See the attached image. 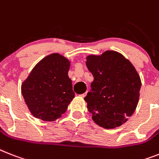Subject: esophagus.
<instances>
[{"instance_id":"esophagus-1","label":"esophagus","mask_w":159,"mask_h":159,"mask_svg":"<svg viewBox=\"0 0 159 159\" xmlns=\"http://www.w3.org/2000/svg\"><path fill=\"white\" fill-rule=\"evenodd\" d=\"M87 93H88V92H86V93H83V94H81V95H80V97H81V98H84L85 96H86V94H87Z\"/></svg>"}]
</instances>
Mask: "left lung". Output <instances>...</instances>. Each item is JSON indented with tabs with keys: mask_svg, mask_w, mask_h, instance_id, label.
I'll use <instances>...</instances> for the list:
<instances>
[{
	"mask_svg": "<svg viewBox=\"0 0 159 159\" xmlns=\"http://www.w3.org/2000/svg\"><path fill=\"white\" fill-rule=\"evenodd\" d=\"M86 66L94 77L84 98L96 124L104 128L119 127L134 113L141 82L128 59L115 51L89 55Z\"/></svg>",
	"mask_w": 159,
	"mask_h": 159,
	"instance_id": "obj_1",
	"label": "left lung"
}]
</instances>
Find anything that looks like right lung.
Masks as SVG:
<instances>
[{
	"label": "right lung",
	"mask_w": 159,
	"mask_h": 159,
	"mask_svg": "<svg viewBox=\"0 0 159 159\" xmlns=\"http://www.w3.org/2000/svg\"><path fill=\"white\" fill-rule=\"evenodd\" d=\"M67 58L52 53L36 64L23 83L25 103L35 118L54 121L66 111L75 98Z\"/></svg>",
	"instance_id": "add662e5"
}]
</instances>
